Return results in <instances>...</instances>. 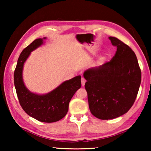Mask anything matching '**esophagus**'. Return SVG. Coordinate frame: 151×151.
I'll use <instances>...</instances> for the list:
<instances>
[{
  "label": "esophagus",
  "instance_id": "1",
  "mask_svg": "<svg viewBox=\"0 0 151 151\" xmlns=\"http://www.w3.org/2000/svg\"><path fill=\"white\" fill-rule=\"evenodd\" d=\"M85 83H86V80L84 78H81V84H82V86H85Z\"/></svg>",
  "mask_w": 151,
  "mask_h": 151
}]
</instances>
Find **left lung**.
<instances>
[{
    "mask_svg": "<svg viewBox=\"0 0 151 151\" xmlns=\"http://www.w3.org/2000/svg\"><path fill=\"white\" fill-rule=\"evenodd\" d=\"M109 39L117 48L114 57L83 74L89 109L93 115L102 120L115 119L129 111L141 82V70L134 51L115 37Z\"/></svg>",
    "mask_w": 151,
    "mask_h": 151,
    "instance_id": "obj_1",
    "label": "left lung"
}]
</instances>
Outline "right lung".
<instances>
[{"instance_id": "right-lung-1", "label": "right lung", "mask_w": 151, "mask_h": 151, "mask_svg": "<svg viewBox=\"0 0 151 151\" xmlns=\"http://www.w3.org/2000/svg\"><path fill=\"white\" fill-rule=\"evenodd\" d=\"M43 39H37L22 51L14 73V83L20 106L27 114L43 122H54L67 113L68 104L76 91L81 86V76L65 81L46 94L32 93L26 88L22 80L24 63L30 52L42 45Z\"/></svg>"}]
</instances>
